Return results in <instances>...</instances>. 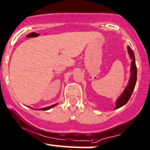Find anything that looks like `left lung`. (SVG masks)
Listing matches in <instances>:
<instances>
[{
  "label": "left lung",
  "instance_id": "left-lung-1",
  "mask_svg": "<svg viewBox=\"0 0 150 150\" xmlns=\"http://www.w3.org/2000/svg\"><path fill=\"white\" fill-rule=\"evenodd\" d=\"M127 51H128L129 56H130L132 60L131 66H130V77L129 79V81L127 87H125L124 91L122 92V94L120 95V96L117 100L115 109H119V108L122 107V106L127 103V102L128 101L130 96H131L132 93H133L135 86H136V79H137V69H136V66L134 53H133V52L132 51V50L129 46H127Z\"/></svg>",
  "mask_w": 150,
  "mask_h": 150
}]
</instances>
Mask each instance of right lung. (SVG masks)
I'll return each mask as SVG.
<instances>
[{
    "label": "right lung",
    "mask_w": 150,
    "mask_h": 150,
    "mask_svg": "<svg viewBox=\"0 0 150 150\" xmlns=\"http://www.w3.org/2000/svg\"><path fill=\"white\" fill-rule=\"evenodd\" d=\"M56 105H57V103H55V104H53L52 105V106H48V107H45V108H41V109H39V110H43V111H47V110H49V109H50L51 108L54 107V106H55ZM32 109V108H31Z\"/></svg>",
    "instance_id": "1"
}]
</instances>
